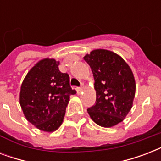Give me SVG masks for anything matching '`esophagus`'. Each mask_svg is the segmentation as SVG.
Instances as JSON below:
<instances>
[{"label": "esophagus", "instance_id": "34e87169", "mask_svg": "<svg viewBox=\"0 0 161 161\" xmlns=\"http://www.w3.org/2000/svg\"><path fill=\"white\" fill-rule=\"evenodd\" d=\"M83 83H81L80 87L77 88V91H78V94H80L81 92H82V90H83Z\"/></svg>", "mask_w": 161, "mask_h": 161}]
</instances>
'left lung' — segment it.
Instances as JSON below:
<instances>
[{
  "label": "left lung",
  "mask_w": 161,
  "mask_h": 161,
  "mask_svg": "<svg viewBox=\"0 0 161 161\" xmlns=\"http://www.w3.org/2000/svg\"><path fill=\"white\" fill-rule=\"evenodd\" d=\"M94 78L95 104L88 108L93 122L110 128L125 119L135 95V80L130 66L119 55L96 49L84 56Z\"/></svg>",
  "instance_id": "left-lung-1"
}]
</instances>
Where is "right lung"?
<instances>
[{"label":"right lung","instance_id":"1","mask_svg":"<svg viewBox=\"0 0 161 161\" xmlns=\"http://www.w3.org/2000/svg\"><path fill=\"white\" fill-rule=\"evenodd\" d=\"M59 62L44 58L31 68L21 83L20 104L31 125L45 132L60 127L70 95L75 94L69 75L61 73Z\"/></svg>","mask_w":161,"mask_h":161}]
</instances>
